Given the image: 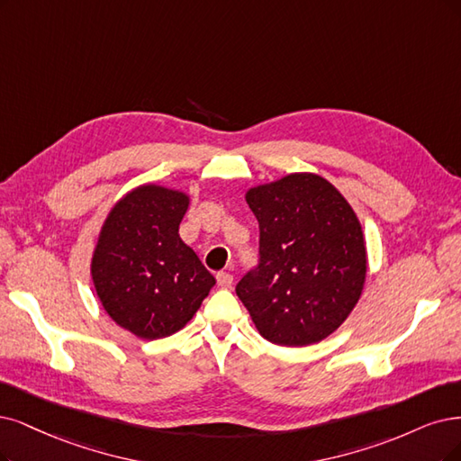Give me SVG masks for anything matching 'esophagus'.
Segmentation results:
<instances>
[{
    "label": "esophagus",
    "mask_w": 461,
    "mask_h": 461,
    "mask_svg": "<svg viewBox=\"0 0 461 461\" xmlns=\"http://www.w3.org/2000/svg\"><path fill=\"white\" fill-rule=\"evenodd\" d=\"M216 281H218V286L230 288L233 285V276L226 274V271H220V274H216Z\"/></svg>",
    "instance_id": "obj_1"
}]
</instances>
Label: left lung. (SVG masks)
Here are the masks:
<instances>
[{"label": "left lung", "instance_id": "8db88e82", "mask_svg": "<svg viewBox=\"0 0 461 461\" xmlns=\"http://www.w3.org/2000/svg\"><path fill=\"white\" fill-rule=\"evenodd\" d=\"M245 199L260 226V260L237 283V296L271 344L321 342L363 293L366 247L359 218L313 173L250 187Z\"/></svg>", "mask_w": 461, "mask_h": 461}]
</instances>
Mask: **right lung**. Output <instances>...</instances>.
I'll return each mask as SVG.
<instances>
[{"label": "right lung", "instance_id": "1", "mask_svg": "<svg viewBox=\"0 0 461 461\" xmlns=\"http://www.w3.org/2000/svg\"><path fill=\"white\" fill-rule=\"evenodd\" d=\"M190 197L144 184L119 199L91 260L95 291L119 327L158 339L185 327L216 279L178 235Z\"/></svg>", "mask_w": 461, "mask_h": 461}]
</instances>
